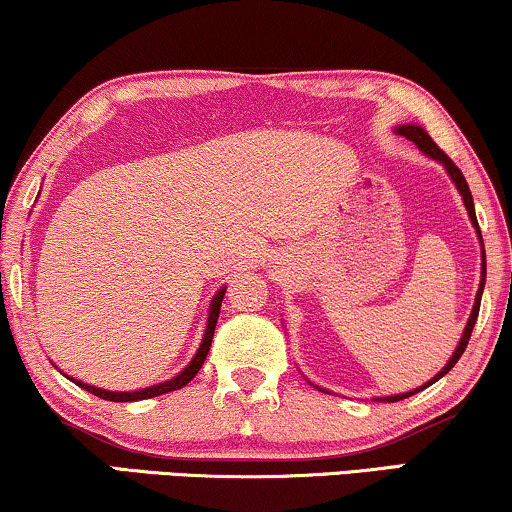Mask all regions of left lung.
<instances>
[{
	"instance_id": "8db88e82",
	"label": "left lung",
	"mask_w": 512,
	"mask_h": 512,
	"mask_svg": "<svg viewBox=\"0 0 512 512\" xmlns=\"http://www.w3.org/2000/svg\"><path fill=\"white\" fill-rule=\"evenodd\" d=\"M394 132H397L399 137H406L409 141H413V144H416V146L420 148V153H425V155H428V158L437 160L439 165H444L446 174H449L451 181H454V186H456L458 193H461V198H463L465 210H468L470 222H472V226H475L477 238H480V245H482V278H480V288H477V295H475V304H472L470 319H468V323H465V331H463V335H461V340H458V345H456V349H454V354H451L449 361H446L442 371H439V373L435 375V378H430L428 383H425V385L416 387V390H411V392H401V394H392V397H375V401H401V399L411 397V394H416V392H420V390H425V387H430L432 383H437L439 378H444V375L449 373L451 368L456 366V361L461 359V354L465 352V347H468V340H470V335H472V328H475L477 314H480V302H482V293H484V281H487V255H484L482 231H480V224H477V217H475V203H472V193H470V189H468V181H465L463 172L458 170V167L454 165V160H451L449 155H446V153L442 151V148H439V146L435 144V141L430 139V134L425 132V129L420 127V125H399V127H394ZM316 387H319V385H316ZM319 390H321V392H326V390H323V387H319Z\"/></svg>"
}]
</instances>
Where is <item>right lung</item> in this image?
Instances as JSON below:
<instances>
[{
  "instance_id": "add662e5",
  "label": "right lung",
  "mask_w": 512,
  "mask_h": 512,
  "mask_svg": "<svg viewBox=\"0 0 512 512\" xmlns=\"http://www.w3.org/2000/svg\"><path fill=\"white\" fill-rule=\"evenodd\" d=\"M224 293H226V286H222L217 290L215 295H212L210 300V309H208V323H205V333H203V340H200L198 345V352L193 354V359L186 364L184 371H179L174 378L165 380V383H158V385H151V387H141V390H134V392H111V390H101V387H94L89 383H82V380H73L75 385H80L82 390L92 392L94 397H101V399H108V401H139V399H151V397H160V394L165 392H174L179 390V387L189 385L193 378H196V373L200 371V366H203L205 357H208L210 352V345H212V335H215V326H217V319H219V309H222V300H224Z\"/></svg>"
}]
</instances>
